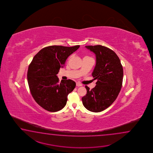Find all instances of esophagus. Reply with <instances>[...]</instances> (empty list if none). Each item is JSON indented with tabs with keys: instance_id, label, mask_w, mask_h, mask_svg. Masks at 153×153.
I'll list each match as a JSON object with an SVG mask.
<instances>
[{
	"instance_id": "obj_1",
	"label": "esophagus",
	"mask_w": 153,
	"mask_h": 153,
	"mask_svg": "<svg viewBox=\"0 0 153 153\" xmlns=\"http://www.w3.org/2000/svg\"><path fill=\"white\" fill-rule=\"evenodd\" d=\"M76 86L79 87V86H81L82 84H81L79 83V82H76Z\"/></svg>"
}]
</instances>
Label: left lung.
Returning a JSON list of instances; mask_svg holds the SVG:
<instances>
[{"instance_id":"8db88e82","label":"left lung","mask_w":153,"mask_h":153,"mask_svg":"<svg viewBox=\"0 0 153 153\" xmlns=\"http://www.w3.org/2000/svg\"><path fill=\"white\" fill-rule=\"evenodd\" d=\"M94 53L96 63L92 73L96 85L90 90L85 86L86 94L82 97V104L88 110L98 113L109 107L117 99L122 87L123 68L117 55L103 46H86Z\"/></svg>"}]
</instances>
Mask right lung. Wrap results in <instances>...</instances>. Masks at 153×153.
Segmentation results:
<instances>
[{
	"label": "right lung",
	"mask_w": 153,
	"mask_h": 153,
	"mask_svg": "<svg viewBox=\"0 0 153 153\" xmlns=\"http://www.w3.org/2000/svg\"><path fill=\"white\" fill-rule=\"evenodd\" d=\"M80 47L50 46L40 50L30 63L27 80L33 97L46 111L55 112L65 107L75 82L71 79L59 83L57 74L69 56Z\"/></svg>",
	"instance_id": "1"
}]
</instances>
